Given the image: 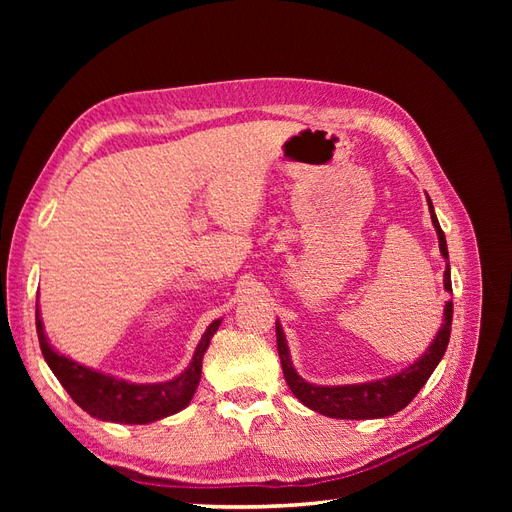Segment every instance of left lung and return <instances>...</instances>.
<instances>
[{
    "label": "left lung",
    "mask_w": 512,
    "mask_h": 512,
    "mask_svg": "<svg viewBox=\"0 0 512 512\" xmlns=\"http://www.w3.org/2000/svg\"><path fill=\"white\" fill-rule=\"evenodd\" d=\"M427 205L431 213L433 228L438 232V243L440 252L446 260V271H444V288L451 292V265H448V247L446 237L440 228V222L433 213V203L427 196ZM451 324H453V301H446L444 305V322L440 331L436 333V339L429 344L421 359H416L410 367L401 369L399 374L382 378V380H371L361 384H344V386H320L303 380L297 371L292 367L290 361V350L286 344V335L282 331L280 320L275 322V333H277V352H280L284 378L290 386L292 395L297 397L303 406L309 410L320 412L331 418H354V421H361V418H384L391 416L399 410H404L410 401L416 397V393L423 389L433 369L438 367L442 356L446 352L448 339H451Z\"/></svg>",
    "instance_id": "obj_1"
}]
</instances>
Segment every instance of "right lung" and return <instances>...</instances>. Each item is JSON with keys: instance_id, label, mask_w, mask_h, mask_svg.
Returning a JSON list of instances; mask_svg holds the SVG:
<instances>
[{"instance_id": "right-lung-1", "label": "right lung", "mask_w": 512, "mask_h": 512, "mask_svg": "<svg viewBox=\"0 0 512 512\" xmlns=\"http://www.w3.org/2000/svg\"><path fill=\"white\" fill-rule=\"evenodd\" d=\"M222 320H213L205 335L200 337L192 363L175 380L156 382V384H136L113 378L102 371L85 367L68 356L59 354L46 339L40 309L36 303V331L40 339V350L44 361L49 363L55 378L68 391V395L79 404L87 414L108 423H126V425H145L160 421L164 416L177 414L190 404L194 397L200 374H203V356L209 348L213 333L220 329Z\"/></svg>"}]
</instances>
